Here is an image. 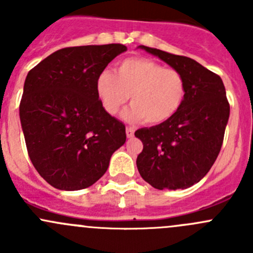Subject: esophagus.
I'll return each mask as SVG.
<instances>
[{
    "label": "esophagus",
    "mask_w": 253,
    "mask_h": 253,
    "mask_svg": "<svg viewBox=\"0 0 253 253\" xmlns=\"http://www.w3.org/2000/svg\"><path fill=\"white\" fill-rule=\"evenodd\" d=\"M126 136L127 138H132L134 136V129L132 127H127L126 128Z\"/></svg>",
    "instance_id": "34e87169"
}]
</instances>
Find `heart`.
Instances as JSON below:
<instances>
[{
  "instance_id": "heart-1",
  "label": "heart",
  "mask_w": 253,
  "mask_h": 253,
  "mask_svg": "<svg viewBox=\"0 0 253 253\" xmlns=\"http://www.w3.org/2000/svg\"><path fill=\"white\" fill-rule=\"evenodd\" d=\"M95 90L109 115L119 114L131 95L132 106L125 112V119L160 125L180 110L187 86L177 70L165 68L149 58L132 57L121 61L115 75L101 72L96 78Z\"/></svg>"
}]
</instances>
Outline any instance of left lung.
I'll list each match as a JSON object with an SVG mask.
<instances>
[{
  "mask_svg": "<svg viewBox=\"0 0 253 253\" xmlns=\"http://www.w3.org/2000/svg\"><path fill=\"white\" fill-rule=\"evenodd\" d=\"M182 73L186 99L174 117L134 136L143 143L137 169L158 190H183L202 180L220 152L230 115L225 86L218 75L186 56L139 46Z\"/></svg>",
  "mask_w": 253,
  "mask_h": 253,
  "instance_id": "obj_1",
  "label": "left lung"
}]
</instances>
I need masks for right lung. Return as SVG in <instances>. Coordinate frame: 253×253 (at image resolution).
Segmentation results:
<instances>
[{
	"label": "right lung",
	"mask_w": 253,
	"mask_h": 253,
	"mask_svg": "<svg viewBox=\"0 0 253 253\" xmlns=\"http://www.w3.org/2000/svg\"><path fill=\"white\" fill-rule=\"evenodd\" d=\"M126 50L122 44L65 47L28 73L20 124L33 165L55 188L95 183L126 142V127L104 110L95 90L98 76Z\"/></svg>",
	"instance_id": "1"
}]
</instances>
